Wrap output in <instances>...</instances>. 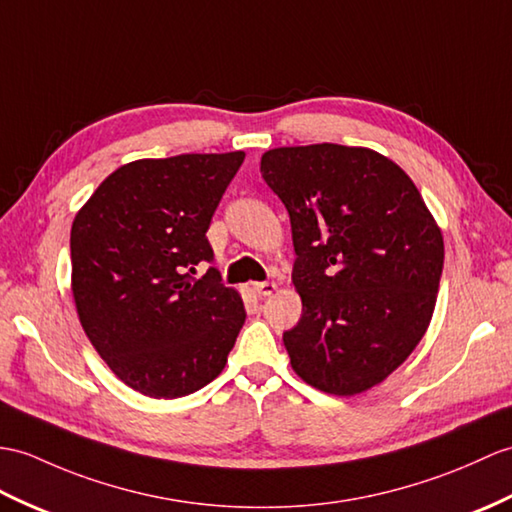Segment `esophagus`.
<instances>
[{"label": "esophagus", "instance_id": "34e87169", "mask_svg": "<svg viewBox=\"0 0 512 512\" xmlns=\"http://www.w3.org/2000/svg\"><path fill=\"white\" fill-rule=\"evenodd\" d=\"M275 290H277V283H272V281L255 283V292L261 296V299H266V296H270Z\"/></svg>", "mask_w": 512, "mask_h": 512}]
</instances>
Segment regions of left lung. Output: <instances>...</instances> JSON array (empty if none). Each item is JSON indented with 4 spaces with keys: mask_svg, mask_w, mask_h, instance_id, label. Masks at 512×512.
I'll list each match as a JSON object with an SVG mask.
<instances>
[{
    "mask_svg": "<svg viewBox=\"0 0 512 512\" xmlns=\"http://www.w3.org/2000/svg\"><path fill=\"white\" fill-rule=\"evenodd\" d=\"M261 176L292 224L294 373L338 397L382 384L430 327L443 272V233L417 185L384 154L338 144L268 150Z\"/></svg>",
    "mask_w": 512,
    "mask_h": 512,
    "instance_id": "left-lung-1",
    "label": "left lung"
}]
</instances>
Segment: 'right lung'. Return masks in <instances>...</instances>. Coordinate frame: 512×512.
Segmentation results:
<instances>
[{
	"label": "right lung",
	"mask_w": 512,
	"mask_h": 512,
	"mask_svg": "<svg viewBox=\"0 0 512 512\" xmlns=\"http://www.w3.org/2000/svg\"><path fill=\"white\" fill-rule=\"evenodd\" d=\"M242 150L139 159L109 174L71 224V292L93 349L154 399L213 382L246 320L242 296L200 261Z\"/></svg>",
	"instance_id": "obj_1"
}]
</instances>
